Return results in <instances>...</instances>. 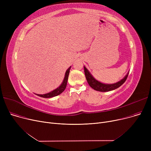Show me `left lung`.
I'll return each mask as SVG.
<instances>
[{
  "instance_id": "left-lung-1",
  "label": "left lung",
  "mask_w": 151,
  "mask_h": 151,
  "mask_svg": "<svg viewBox=\"0 0 151 151\" xmlns=\"http://www.w3.org/2000/svg\"><path fill=\"white\" fill-rule=\"evenodd\" d=\"M84 73L86 76V78L89 86L94 90L100 91V92H108V91L114 90L118 88H119L121 85H122L125 83L129 75V73H128L127 75H126V76L122 79V80H121L120 81H119L117 83H116L114 84H104L96 80V79H95L92 76V75L90 73L88 70L84 66Z\"/></svg>"
}]
</instances>
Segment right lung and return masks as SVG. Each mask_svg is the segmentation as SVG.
I'll return each instance as SVG.
<instances>
[{
	"instance_id": "right-lung-1",
	"label": "right lung",
	"mask_w": 151,
	"mask_h": 151,
	"mask_svg": "<svg viewBox=\"0 0 151 151\" xmlns=\"http://www.w3.org/2000/svg\"><path fill=\"white\" fill-rule=\"evenodd\" d=\"M70 68H71V67H70L67 70L65 74L64 79H63V82L62 83V84L58 87L57 89H55L54 91H51L49 93H45V94H37V96L41 97H43V98H51V97H55V96H59V94L62 93L63 91H64V90L66 88Z\"/></svg>"
}]
</instances>
